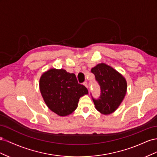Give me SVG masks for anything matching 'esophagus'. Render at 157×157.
Instances as JSON below:
<instances>
[{
    "mask_svg": "<svg viewBox=\"0 0 157 157\" xmlns=\"http://www.w3.org/2000/svg\"><path fill=\"white\" fill-rule=\"evenodd\" d=\"M83 84L85 86H86V88H88V82L86 81V82H84V83H83Z\"/></svg>",
    "mask_w": 157,
    "mask_h": 157,
    "instance_id": "34e87169",
    "label": "esophagus"
}]
</instances>
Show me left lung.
<instances>
[{"label":"left lung","instance_id":"left-lung-1","mask_svg":"<svg viewBox=\"0 0 157 157\" xmlns=\"http://www.w3.org/2000/svg\"><path fill=\"white\" fill-rule=\"evenodd\" d=\"M100 86L98 99L92 96L97 110L103 115L115 111L124 99L127 89L125 78L116 70L105 63L97 65L91 69Z\"/></svg>","mask_w":157,"mask_h":157}]
</instances>
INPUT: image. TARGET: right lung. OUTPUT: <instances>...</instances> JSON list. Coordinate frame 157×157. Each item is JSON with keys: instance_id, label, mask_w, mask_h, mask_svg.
Returning <instances> with one entry per match:
<instances>
[{"instance_id": "add662e5", "label": "right lung", "mask_w": 157, "mask_h": 157, "mask_svg": "<svg viewBox=\"0 0 157 157\" xmlns=\"http://www.w3.org/2000/svg\"><path fill=\"white\" fill-rule=\"evenodd\" d=\"M40 90L51 111L61 117L72 113L80 97L88 94V89L78 84L76 75L64 69H51L42 75Z\"/></svg>"}]
</instances>
